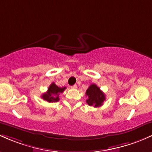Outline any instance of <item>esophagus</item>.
Here are the masks:
<instances>
[{
	"label": "esophagus",
	"mask_w": 152,
	"mask_h": 152,
	"mask_svg": "<svg viewBox=\"0 0 152 152\" xmlns=\"http://www.w3.org/2000/svg\"><path fill=\"white\" fill-rule=\"evenodd\" d=\"M71 88L72 89H77V85H74L71 87Z\"/></svg>",
	"instance_id": "esophagus-1"
}]
</instances>
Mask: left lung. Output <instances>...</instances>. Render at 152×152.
<instances>
[{
  "label": "left lung",
  "mask_w": 152,
  "mask_h": 152,
  "mask_svg": "<svg viewBox=\"0 0 152 152\" xmlns=\"http://www.w3.org/2000/svg\"><path fill=\"white\" fill-rule=\"evenodd\" d=\"M85 94L88 96L86 102L90 106H101L104 100H105V95L104 93L95 84L90 85L86 90Z\"/></svg>",
  "instance_id": "1"
}]
</instances>
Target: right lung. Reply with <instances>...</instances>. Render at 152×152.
I'll return each instance as SVG.
<instances>
[{"label":"right lung","instance_id":"add662e5","mask_svg":"<svg viewBox=\"0 0 152 152\" xmlns=\"http://www.w3.org/2000/svg\"><path fill=\"white\" fill-rule=\"evenodd\" d=\"M65 89V87L59 88L57 85H55V83H52V84L49 85L47 93H44V94L42 95V98H43L44 100H46V101L49 102V103L57 102L59 100V94H60L61 93H62V92H64V90Z\"/></svg>","mask_w":152,"mask_h":152}]
</instances>
